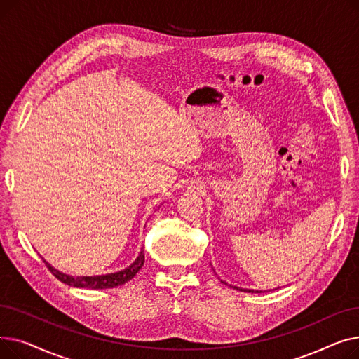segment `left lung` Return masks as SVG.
Masks as SVG:
<instances>
[{
    "mask_svg": "<svg viewBox=\"0 0 359 359\" xmlns=\"http://www.w3.org/2000/svg\"><path fill=\"white\" fill-rule=\"evenodd\" d=\"M236 290H240V288H237V287H234ZM240 291H246V292H259V291H253V290H240Z\"/></svg>",
    "mask_w": 359,
    "mask_h": 359,
    "instance_id": "8db88e82",
    "label": "left lung"
}]
</instances>
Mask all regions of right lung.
Returning a JSON list of instances; mask_svg holds the SVG:
<instances>
[{"mask_svg":"<svg viewBox=\"0 0 359 359\" xmlns=\"http://www.w3.org/2000/svg\"><path fill=\"white\" fill-rule=\"evenodd\" d=\"M144 262H145V257H144V252L141 250L137 260L132 263L129 268H126L123 271H119V272H115V273H107V275H99V276H77V278L65 275L62 272H58L56 269H53L49 265V263H46V262L45 263H46V268L52 272V275L55 278H58L61 282H64V284H67V285L77 287V288L106 290V288H115V287L126 284V282L134 278L138 273V271L144 266Z\"/></svg>","mask_w":359,"mask_h":359,"instance_id":"add662e5","label":"right lung"}]
</instances>
